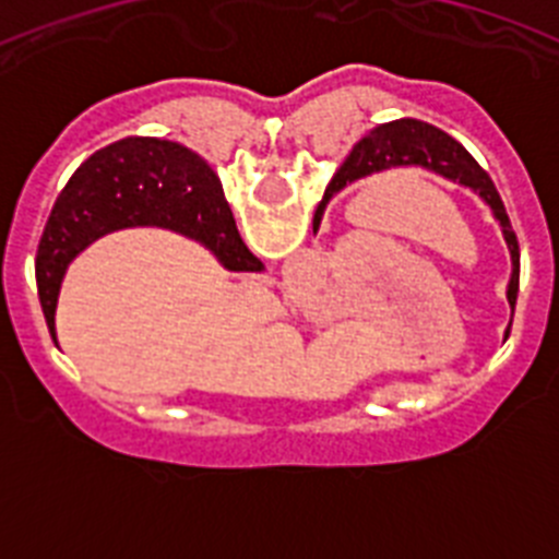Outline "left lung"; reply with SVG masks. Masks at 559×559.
Listing matches in <instances>:
<instances>
[{
	"instance_id": "8db88e82",
	"label": "left lung",
	"mask_w": 559,
	"mask_h": 559,
	"mask_svg": "<svg viewBox=\"0 0 559 559\" xmlns=\"http://www.w3.org/2000/svg\"><path fill=\"white\" fill-rule=\"evenodd\" d=\"M392 167H423L428 173H437V176L453 181V185L473 190L484 204L490 206L496 221L501 224V235L512 257L507 299H510V305H515L518 276H521V249H518V237L510 224V215H507V206H503L501 195L492 185L490 173L484 170L471 153L453 140L451 133L439 131L437 126L403 117V120L383 122V126H374L372 131L364 133L353 145V151L347 153V159L341 162V167L335 170L333 181L324 190V199L316 212H322L333 195L347 190L355 181L369 179L374 173H386Z\"/></svg>"
}]
</instances>
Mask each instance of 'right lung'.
Instances as JSON below:
<instances>
[{
	"mask_svg": "<svg viewBox=\"0 0 559 559\" xmlns=\"http://www.w3.org/2000/svg\"><path fill=\"white\" fill-rule=\"evenodd\" d=\"M131 226H159L199 240L229 271H263L237 231L218 176L199 153L159 136H126L72 173L44 226L36 283L52 338L69 263L97 237Z\"/></svg>",
	"mask_w": 559,
	"mask_h": 559,
	"instance_id": "obj_1",
	"label": "right lung"
}]
</instances>
